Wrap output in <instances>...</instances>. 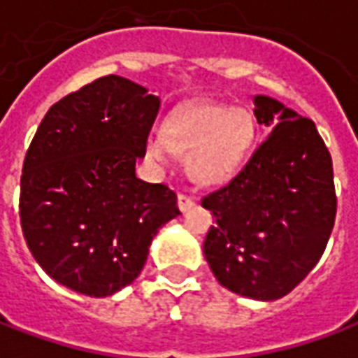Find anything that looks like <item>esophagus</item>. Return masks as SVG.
<instances>
[{
	"label": "esophagus",
	"mask_w": 358,
	"mask_h": 358,
	"mask_svg": "<svg viewBox=\"0 0 358 358\" xmlns=\"http://www.w3.org/2000/svg\"><path fill=\"white\" fill-rule=\"evenodd\" d=\"M192 207H194V199H192L189 195L180 194L178 195V209L182 210V213H186V210H189Z\"/></svg>",
	"instance_id": "34e87169"
}]
</instances>
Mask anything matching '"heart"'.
<instances>
[{"mask_svg": "<svg viewBox=\"0 0 358 358\" xmlns=\"http://www.w3.org/2000/svg\"><path fill=\"white\" fill-rule=\"evenodd\" d=\"M164 136L145 140L149 159L164 163L171 151L187 155V174L203 186L230 180L240 171L257 140V120L248 109L228 105H199L172 115Z\"/></svg>", "mask_w": 358, "mask_h": 358, "instance_id": "heart-1", "label": "heart"}]
</instances>
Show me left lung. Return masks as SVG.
<instances>
[{
  "mask_svg": "<svg viewBox=\"0 0 358 358\" xmlns=\"http://www.w3.org/2000/svg\"><path fill=\"white\" fill-rule=\"evenodd\" d=\"M270 128L230 184L203 197L213 213L203 253L218 284L257 301L284 297L315 268L336 220L331 157L310 118L255 95Z\"/></svg>",
  "mask_w": 358,
  "mask_h": 358,
  "instance_id": "8db88e82",
  "label": "left lung"
}]
</instances>
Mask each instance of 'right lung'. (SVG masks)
<instances>
[{
    "mask_svg": "<svg viewBox=\"0 0 358 358\" xmlns=\"http://www.w3.org/2000/svg\"><path fill=\"white\" fill-rule=\"evenodd\" d=\"M161 99L109 74L51 107L20 176V226L57 284L107 297L140 276L159 228L180 215L176 194L136 176Z\"/></svg>",
    "mask_w": 358,
    "mask_h": 358,
    "instance_id": "right-lung-1",
    "label": "right lung"
}]
</instances>
